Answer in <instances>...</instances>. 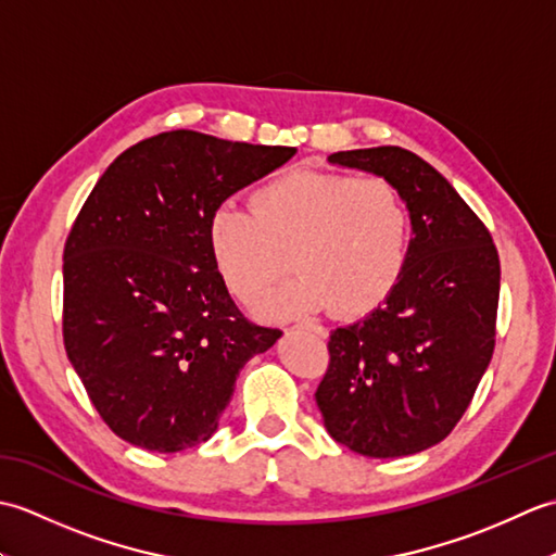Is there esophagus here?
<instances>
[{
  "label": "esophagus",
  "instance_id": "esophagus-1",
  "mask_svg": "<svg viewBox=\"0 0 556 556\" xmlns=\"http://www.w3.org/2000/svg\"><path fill=\"white\" fill-rule=\"evenodd\" d=\"M301 329H308V332L317 334V337H327V329L320 327V325H299Z\"/></svg>",
  "mask_w": 556,
  "mask_h": 556
}]
</instances>
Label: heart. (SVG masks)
I'll list each match as a JSON object with an SVG mask.
<instances>
[{"label": "heart", "mask_w": 556, "mask_h": 556, "mask_svg": "<svg viewBox=\"0 0 556 556\" xmlns=\"http://www.w3.org/2000/svg\"><path fill=\"white\" fill-rule=\"evenodd\" d=\"M251 210L219 205L207 224L215 267L243 305H257L291 265L301 275L271 299L269 315L339 317L375 311L404 277L410 210L384 176L293 169L260 186Z\"/></svg>", "instance_id": "b5f03b06"}]
</instances>
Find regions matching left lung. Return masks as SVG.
Segmentation results:
<instances>
[{"label": "left lung", "mask_w": 556, "mask_h": 556, "mask_svg": "<svg viewBox=\"0 0 556 556\" xmlns=\"http://www.w3.org/2000/svg\"><path fill=\"white\" fill-rule=\"evenodd\" d=\"M380 174L410 210L404 277L365 320L337 327L315 392L327 432L370 458L418 454L456 428L494 353L500 253L452 184L413 152L382 146L329 155Z\"/></svg>", "instance_id": "obj_1"}]
</instances>
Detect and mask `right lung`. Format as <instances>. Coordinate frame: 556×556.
I'll return each mask as SVG.
<instances>
[{
    "label": "right lung",
    "instance_id": "right-lung-1",
    "mask_svg": "<svg viewBox=\"0 0 556 556\" xmlns=\"http://www.w3.org/2000/svg\"><path fill=\"white\" fill-rule=\"evenodd\" d=\"M293 152L164 131L124 150L83 203L64 245V349L122 440L160 454L207 442L239 370L281 337L236 308L207 224Z\"/></svg>",
    "mask_w": 556,
    "mask_h": 556
}]
</instances>
